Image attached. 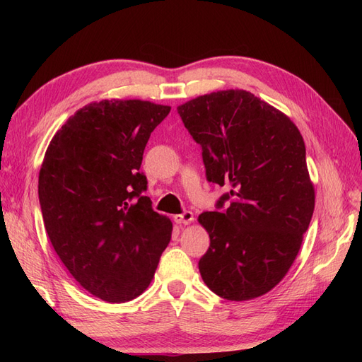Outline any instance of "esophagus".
Segmentation results:
<instances>
[{
	"mask_svg": "<svg viewBox=\"0 0 362 362\" xmlns=\"http://www.w3.org/2000/svg\"><path fill=\"white\" fill-rule=\"evenodd\" d=\"M173 221L177 222V223H180V225H189V223H192L194 221V217H193L192 211H185L182 214L175 216Z\"/></svg>",
	"mask_w": 362,
	"mask_h": 362,
	"instance_id": "esophagus-1",
	"label": "esophagus"
}]
</instances>
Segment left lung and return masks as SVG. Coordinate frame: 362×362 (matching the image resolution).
<instances>
[{"mask_svg": "<svg viewBox=\"0 0 362 362\" xmlns=\"http://www.w3.org/2000/svg\"><path fill=\"white\" fill-rule=\"evenodd\" d=\"M177 110L202 148L206 180L231 185L198 222L210 235L199 259L206 287L226 300H250L287 275L310 226L315 193L305 144L293 120L254 93L229 89Z\"/></svg>", "mask_w": 362, "mask_h": 362, "instance_id": "1", "label": "left lung"}]
</instances>
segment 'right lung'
<instances>
[{
  "label": "right lung",
  "mask_w": 362,
  "mask_h": 362,
  "mask_svg": "<svg viewBox=\"0 0 362 362\" xmlns=\"http://www.w3.org/2000/svg\"><path fill=\"white\" fill-rule=\"evenodd\" d=\"M169 105L103 100L71 116L51 139L39 172L49 242L80 286L110 303L137 298L172 237L152 210L144 151Z\"/></svg>",
  "instance_id": "1"
}]
</instances>
